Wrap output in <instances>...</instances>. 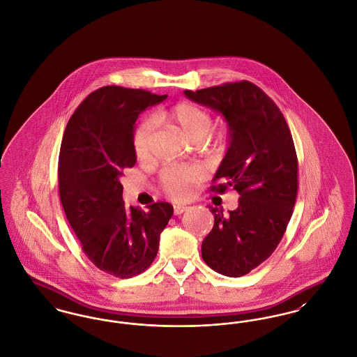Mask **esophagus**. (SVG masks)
Listing matches in <instances>:
<instances>
[{
    "label": "esophagus",
    "mask_w": 357,
    "mask_h": 357,
    "mask_svg": "<svg viewBox=\"0 0 357 357\" xmlns=\"http://www.w3.org/2000/svg\"><path fill=\"white\" fill-rule=\"evenodd\" d=\"M187 206H183V204H175L174 206V214L175 215H181L182 213H185V211H187Z\"/></svg>",
    "instance_id": "esophagus-1"
}]
</instances>
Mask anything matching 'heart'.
I'll return each mask as SVG.
<instances>
[{
  "mask_svg": "<svg viewBox=\"0 0 357 357\" xmlns=\"http://www.w3.org/2000/svg\"><path fill=\"white\" fill-rule=\"evenodd\" d=\"M155 121L176 128L190 142H201L208 135L213 118L201 105L192 102H179L167 109L159 111ZM155 123L153 119L143 120L134 134V151L139 159H146L150 151ZM202 176L198 167H172L162 172V187L174 199H183L190 195L195 182Z\"/></svg>",
  "mask_w": 357,
  "mask_h": 357,
  "instance_id": "heart-1",
  "label": "heart"
}]
</instances>
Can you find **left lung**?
<instances>
[{
	"label": "left lung",
	"mask_w": 357,
	"mask_h": 357,
	"mask_svg": "<svg viewBox=\"0 0 357 357\" xmlns=\"http://www.w3.org/2000/svg\"><path fill=\"white\" fill-rule=\"evenodd\" d=\"M185 95L221 112L229 124L230 146L211 191L233 187L241 197L229 214L208 207L214 226L202 242V258L220 274L241 277L272 255L288 227L298 190L293 137L275 102L248 80Z\"/></svg>",
	"instance_id": "obj_1"
}]
</instances>
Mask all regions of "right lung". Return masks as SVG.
Wrapping results in <instances>:
<instances>
[{
	"label": "right lung",
	"instance_id": "right-lung-1",
	"mask_svg": "<svg viewBox=\"0 0 357 357\" xmlns=\"http://www.w3.org/2000/svg\"><path fill=\"white\" fill-rule=\"evenodd\" d=\"M167 95L118 85L85 98L66 127L59 155V192L85 255L102 272L130 278L158 255L174 208L156 202L149 211L127 208L119 178L136 163L135 121Z\"/></svg>",
	"mask_w": 357,
	"mask_h": 357
}]
</instances>
